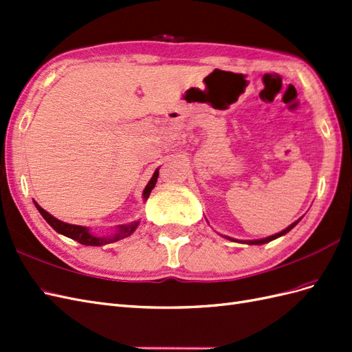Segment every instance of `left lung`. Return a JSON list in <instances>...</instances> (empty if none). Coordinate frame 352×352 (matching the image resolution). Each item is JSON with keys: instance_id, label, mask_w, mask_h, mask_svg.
I'll return each mask as SVG.
<instances>
[{"instance_id": "8db88e82", "label": "left lung", "mask_w": 352, "mask_h": 352, "mask_svg": "<svg viewBox=\"0 0 352 352\" xmlns=\"http://www.w3.org/2000/svg\"><path fill=\"white\" fill-rule=\"evenodd\" d=\"M301 220V219H300ZM300 220H296V221H294L292 225H289L287 226L285 230H282V232H279V233H276V235H272V236H269V238H263V239H255V241H242L243 243H248V245H263V243H267V242H270V241H273V239H276V238H280V236H283L285 233H287L289 232L294 226H296V223L300 221ZM228 238V236H226ZM228 239H230V241H235V239H232V238H228Z\"/></svg>"}]
</instances>
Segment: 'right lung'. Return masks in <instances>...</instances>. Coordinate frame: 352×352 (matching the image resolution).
I'll return each instance as SVG.
<instances>
[{"instance_id":"right-lung-1","label":"right lung","mask_w":352,"mask_h":352,"mask_svg":"<svg viewBox=\"0 0 352 352\" xmlns=\"http://www.w3.org/2000/svg\"><path fill=\"white\" fill-rule=\"evenodd\" d=\"M157 177H158V168L155 170L153 177L150 179V182H148V185H146L145 189H144L142 197H144L145 201L148 199V197H150L153 188L155 186ZM34 202H35V206H36L38 211L41 212V216L47 220L48 225H50L52 229H54L56 232L61 233V235H65V236H67V238H70V239L78 241V242L82 243V245H91V247H101V245H107V243H111V242H116V241H120V239H123V238H126V236L132 235V233L136 230L138 225H140V221H133V223H131V225L117 226V230H116L114 235L102 236V238H101V236L92 235V233L89 232L88 228L78 226V225H69V223H65V221H61V220L56 219L54 216H51L48 211H45L41 206H38L36 201H34Z\"/></svg>"}]
</instances>
